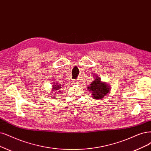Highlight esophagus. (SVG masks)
Returning a JSON list of instances; mask_svg holds the SVG:
<instances>
[{"label":"esophagus","instance_id":"34e87169","mask_svg":"<svg viewBox=\"0 0 151 151\" xmlns=\"http://www.w3.org/2000/svg\"><path fill=\"white\" fill-rule=\"evenodd\" d=\"M78 83H79V81H78V80H74L73 81V83H74V84H78Z\"/></svg>","mask_w":151,"mask_h":151}]
</instances>
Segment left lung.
I'll return each instance as SVG.
<instances>
[{"instance_id":"obj_1","label":"left lung","mask_w":151,"mask_h":151,"mask_svg":"<svg viewBox=\"0 0 151 151\" xmlns=\"http://www.w3.org/2000/svg\"><path fill=\"white\" fill-rule=\"evenodd\" d=\"M88 89L91 91V95L95 99H102L109 91V87L105 83L101 82L99 77L96 78V80L91 83L90 86L88 87Z\"/></svg>"}]
</instances>
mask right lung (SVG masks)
Returning a JSON list of instances; mask_svg holds the SVG:
<instances>
[{
	"instance_id": "1",
	"label": "right lung",
	"mask_w": 151,
	"mask_h": 151,
	"mask_svg": "<svg viewBox=\"0 0 151 151\" xmlns=\"http://www.w3.org/2000/svg\"><path fill=\"white\" fill-rule=\"evenodd\" d=\"M53 91H56V90H60V88H61V86L60 85H55L53 84Z\"/></svg>"
}]
</instances>
